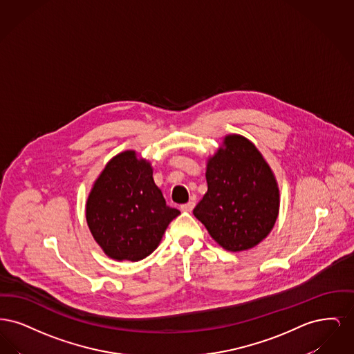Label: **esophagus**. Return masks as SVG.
Returning <instances> with one entry per match:
<instances>
[{"mask_svg": "<svg viewBox=\"0 0 354 354\" xmlns=\"http://www.w3.org/2000/svg\"><path fill=\"white\" fill-rule=\"evenodd\" d=\"M194 207H195V202H188L183 204V205L180 207V209L185 211V212H191V211L194 209Z\"/></svg>", "mask_w": 354, "mask_h": 354, "instance_id": "34e87169", "label": "esophagus"}]
</instances>
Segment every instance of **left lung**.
<instances>
[{"mask_svg": "<svg viewBox=\"0 0 354 354\" xmlns=\"http://www.w3.org/2000/svg\"><path fill=\"white\" fill-rule=\"evenodd\" d=\"M208 189L194 215L230 252L251 250L270 235L280 209L273 171L250 139L228 134L207 159Z\"/></svg>", "mask_w": 354, "mask_h": 354, "instance_id": "obj_1", "label": "left lung"}]
</instances>
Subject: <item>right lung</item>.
I'll return each mask as SVG.
<instances>
[{"label":"right lung","mask_w":354,"mask_h":354,"mask_svg":"<svg viewBox=\"0 0 354 354\" xmlns=\"http://www.w3.org/2000/svg\"><path fill=\"white\" fill-rule=\"evenodd\" d=\"M179 214L155 185L150 160L134 150L119 152L106 163L86 201L91 235L117 261H139L151 254Z\"/></svg>","instance_id":"1"}]
</instances>
